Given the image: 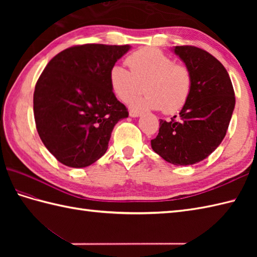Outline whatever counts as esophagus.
Listing matches in <instances>:
<instances>
[{
    "label": "esophagus",
    "mask_w": 257,
    "mask_h": 257,
    "mask_svg": "<svg viewBox=\"0 0 257 257\" xmlns=\"http://www.w3.org/2000/svg\"><path fill=\"white\" fill-rule=\"evenodd\" d=\"M129 116L133 117V118H137L141 116V112L140 111H136V110H132L129 112Z\"/></svg>",
    "instance_id": "esophagus-1"
}]
</instances>
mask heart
I'll return each instance as SVG.
<instances>
[{"mask_svg": "<svg viewBox=\"0 0 257 257\" xmlns=\"http://www.w3.org/2000/svg\"><path fill=\"white\" fill-rule=\"evenodd\" d=\"M130 69L113 65L109 72L111 90L127 102L138 94L145 83L144 96L135 98L132 107L139 110L163 109L167 113L180 110L192 89V75L184 65L152 47L141 48L128 56Z\"/></svg>", "mask_w": 257, "mask_h": 257, "instance_id": "b5f03b06", "label": "heart"}]
</instances>
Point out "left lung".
<instances>
[{
    "mask_svg": "<svg viewBox=\"0 0 257 257\" xmlns=\"http://www.w3.org/2000/svg\"><path fill=\"white\" fill-rule=\"evenodd\" d=\"M172 51L191 72L192 89L178 117L160 119L151 148L174 166H190L204 160L224 139L235 97L226 69L210 53L194 46Z\"/></svg>",
    "mask_w": 257,
    "mask_h": 257,
    "instance_id": "left-lung-1",
    "label": "left lung"
}]
</instances>
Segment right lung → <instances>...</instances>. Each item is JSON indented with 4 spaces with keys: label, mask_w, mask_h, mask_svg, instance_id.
Segmentation results:
<instances>
[{
    "label": "right lung",
    "mask_w": 257,
    "mask_h": 257,
    "mask_svg": "<svg viewBox=\"0 0 257 257\" xmlns=\"http://www.w3.org/2000/svg\"><path fill=\"white\" fill-rule=\"evenodd\" d=\"M132 46L85 44L51 59L34 91L37 133L47 150L70 168L106 154L112 129L128 117L111 90L109 72Z\"/></svg>",
    "instance_id": "right-lung-1"
}]
</instances>
